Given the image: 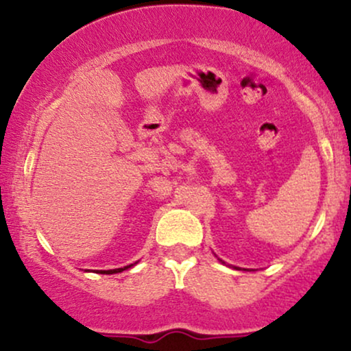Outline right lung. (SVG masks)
<instances>
[{"mask_svg": "<svg viewBox=\"0 0 351 351\" xmlns=\"http://www.w3.org/2000/svg\"><path fill=\"white\" fill-rule=\"evenodd\" d=\"M128 267H132V264H130V265H127V267L112 269V271H100V272H97V274H117V272H122V271H125V269H128Z\"/></svg>", "mask_w": 351, "mask_h": 351, "instance_id": "1", "label": "right lung"}]
</instances>
